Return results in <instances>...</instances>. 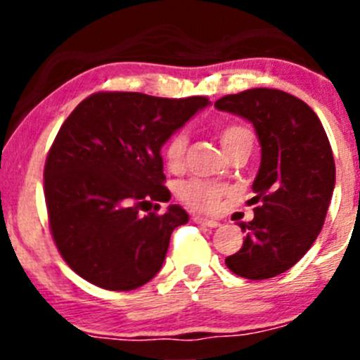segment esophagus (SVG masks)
<instances>
[{
  "label": "esophagus",
  "instance_id": "34e87169",
  "mask_svg": "<svg viewBox=\"0 0 360 360\" xmlns=\"http://www.w3.org/2000/svg\"><path fill=\"white\" fill-rule=\"evenodd\" d=\"M193 221H195V224H200V225H205V227H218L219 225V221H216V219L203 218V216H195V218H193Z\"/></svg>",
  "mask_w": 360,
  "mask_h": 360
}]
</instances>
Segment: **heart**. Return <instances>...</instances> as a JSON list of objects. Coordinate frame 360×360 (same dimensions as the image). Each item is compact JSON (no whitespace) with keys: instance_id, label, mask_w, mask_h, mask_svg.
Returning <instances> with one entry per match:
<instances>
[{"instance_id":"1","label":"heart","mask_w":360,"mask_h":360,"mask_svg":"<svg viewBox=\"0 0 360 360\" xmlns=\"http://www.w3.org/2000/svg\"><path fill=\"white\" fill-rule=\"evenodd\" d=\"M219 142L224 151H227L236 142H252V133L245 126L231 124L219 129ZM187 151L186 133H174L164 148L165 164L171 171H180L184 167V158ZM225 187L219 184L207 182V180H189L180 187V198L196 211H214L218 207L219 200L225 195Z\"/></svg>"}]
</instances>
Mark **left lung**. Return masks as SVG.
Instances as JSON below:
<instances>
[{"label":"left lung","mask_w":360,"mask_h":360,"mask_svg":"<svg viewBox=\"0 0 360 360\" xmlns=\"http://www.w3.org/2000/svg\"><path fill=\"white\" fill-rule=\"evenodd\" d=\"M216 110L249 120L262 146L254 178V219L240 224L243 247L225 259L236 276L287 272L319 236L335 187V162L319 117L290 94L254 88L216 101Z\"/></svg>","instance_id":"obj_1"}]
</instances>
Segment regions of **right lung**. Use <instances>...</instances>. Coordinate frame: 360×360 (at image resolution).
Here are the masks:
<instances>
[{
	"mask_svg": "<svg viewBox=\"0 0 360 360\" xmlns=\"http://www.w3.org/2000/svg\"><path fill=\"white\" fill-rule=\"evenodd\" d=\"M205 97L108 91L84 98L61 126L44 165V198L70 269L106 290H135L160 272L171 234L189 221L162 186V146L207 108Z\"/></svg>",
	"mask_w": 360,
	"mask_h": 360,
	"instance_id": "obj_1",
	"label": "right lung"
}]
</instances>
